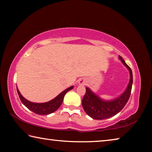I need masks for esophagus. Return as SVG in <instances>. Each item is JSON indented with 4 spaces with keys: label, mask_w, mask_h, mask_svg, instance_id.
I'll use <instances>...</instances> for the list:
<instances>
[{
    "label": "esophagus",
    "mask_w": 152,
    "mask_h": 152,
    "mask_svg": "<svg viewBox=\"0 0 152 152\" xmlns=\"http://www.w3.org/2000/svg\"><path fill=\"white\" fill-rule=\"evenodd\" d=\"M86 83H87V81L86 80V79H84V78L80 79L78 81V84L80 86H84V85H86Z\"/></svg>",
    "instance_id": "esophagus-1"
}]
</instances>
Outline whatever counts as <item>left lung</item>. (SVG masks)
Listing matches in <instances>:
<instances>
[{
    "instance_id": "8db88e82",
    "label": "left lung",
    "mask_w": 152,
    "mask_h": 152,
    "mask_svg": "<svg viewBox=\"0 0 152 152\" xmlns=\"http://www.w3.org/2000/svg\"><path fill=\"white\" fill-rule=\"evenodd\" d=\"M119 59L128 69L130 74L128 85L121 94L114 99L104 100L88 87L86 88V94L82 99V105L86 114L93 119L102 120L115 116L123 109L129 99L133 84L132 71L122 57L119 56Z\"/></svg>"
}]
</instances>
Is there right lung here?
Instances as JSON below:
<instances>
[{
    "mask_svg": "<svg viewBox=\"0 0 152 152\" xmlns=\"http://www.w3.org/2000/svg\"><path fill=\"white\" fill-rule=\"evenodd\" d=\"M74 86H72L69 88L64 90L63 92H61L60 94H59L57 96L55 97L51 101L46 102H42V103H36V102H33L29 101H28L26 99L22 96L21 94L20 93L19 89L17 87V91L19 94V96L20 98V101L23 104L25 107L28 108L29 110H31L33 113H36L38 115H49L51 114L56 110L58 109V108L60 107L64 100V97L65 94L70 91V90L73 89Z\"/></svg>",
    "mask_w": 152,
    "mask_h": 152,
    "instance_id": "right-lung-1",
    "label": "right lung"
}]
</instances>
